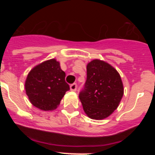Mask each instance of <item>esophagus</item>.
<instances>
[{
    "instance_id": "esophagus-1",
    "label": "esophagus",
    "mask_w": 155,
    "mask_h": 155,
    "mask_svg": "<svg viewBox=\"0 0 155 155\" xmlns=\"http://www.w3.org/2000/svg\"><path fill=\"white\" fill-rule=\"evenodd\" d=\"M77 89V84L74 83V84H71V91H76Z\"/></svg>"
}]
</instances>
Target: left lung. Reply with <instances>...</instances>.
Masks as SVG:
<instances>
[{
	"label": "left lung",
	"mask_w": 155,
	"mask_h": 155,
	"mask_svg": "<svg viewBox=\"0 0 155 155\" xmlns=\"http://www.w3.org/2000/svg\"><path fill=\"white\" fill-rule=\"evenodd\" d=\"M124 95L121 78L115 68L94 60L87 65V79L79 98L84 111L93 120H102L118 107Z\"/></svg>",
	"instance_id": "8db88e82"
}]
</instances>
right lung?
<instances>
[{
  "mask_svg": "<svg viewBox=\"0 0 155 155\" xmlns=\"http://www.w3.org/2000/svg\"><path fill=\"white\" fill-rule=\"evenodd\" d=\"M65 76L55 59L35 67L28 74L25 84L31 103L44 111L56 109L66 91L70 90Z\"/></svg>",
  "mask_w": 155,
  "mask_h": 155,
  "instance_id": "1",
  "label": "right lung"
}]
</instances>
